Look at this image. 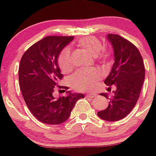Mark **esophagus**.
I'll return each mask as SVG.
<instances>
[{
    "label": "esophagus",
    "mask_w": 156,
    "mask_h": 156,
    "mask_svg": "<svg viewBox=\"0 0 156 156\" xmlns=\"http://www.w3.org/2000/svg\"><path fill=\"white\" fill-rule=\"evenodd\" d=\"M87 96L90 98H94L95 97H97V94H95V93H89V94H87Z\"/></svg>",
    "instance_id": "obj_1"
}]
</instances>
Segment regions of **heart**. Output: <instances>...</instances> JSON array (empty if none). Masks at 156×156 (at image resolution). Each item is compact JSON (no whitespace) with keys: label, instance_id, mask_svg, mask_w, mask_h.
Instances as JSON below:
<instances>
[{"label":"heart","instance_id":"obj_1","mask_svg":"<svg viewBox=\"0 0 156 156\" xmlns=\"http://www.w3.org/2000/svg\"><path fill=\"white\" fill-rule=\"evenodd\" d=\"M77 45L84 49L102 64L107 63L110 53L107 48H103L101 41L94 36H87L80 38ZM58 65L62 73H69L73 67L72 54L69 48H66L61 51L58 57ZM102 74L97 70L78 71L72 75L71 84L78 90H87L95 87L97 82L101 79Z\"/></svg>","mask_w":156,"mask_h":156}]
</instances>
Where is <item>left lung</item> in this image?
Wrapping results in <instances>:
<instances>
[{
  "mask_svg": "<svg viewBox=\"0 0 156 156\" xmlns=\"http://www.w3.org/2000/svg\"><path fill=\"white\" fill-rule=\"evenodd\" d=\"M107 38L114 50L115 62L104 83L115 87L113 96L100 94L109 100L108 107L97 112L99 117L108 122H115L126 117L136 105L145 78V67L140 53L134 44L116 34H108Z\"/></svg>",
  "mask_w": 156,
  "mask_h": 156,
  "instance_id": "obj_1",
  "label": "left lung"
}]
</instances>
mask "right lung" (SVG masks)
<instances>
[{
  "instance_id": "1",
  "label": "right lung",
  "mask_w": 156,
  "mask_h": 156,
  "mask_svg": "<svg viewBox=\"0 0 156 156\" xmlns=\"http://www.w3.org/2000/svg\"><path fill=\"white\" fill-rule=\"evenodd\" d=\"M74 36H47L31 46L23 55L19 68V82L26 104L41 122L59 125L69 119L72 108L82 94H72L56 99V89L63 75L58 66V57Z\"/></svg>"
}]
</instances>
